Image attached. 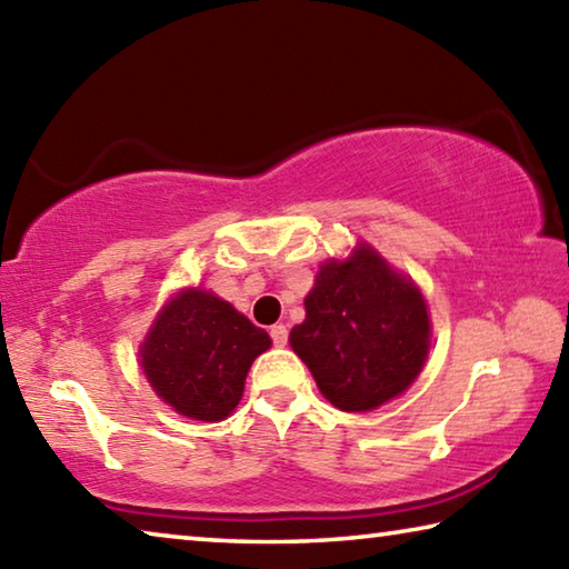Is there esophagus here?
<instances>
[{
    "mask_svg": "<svg viewBox=\"0 0 569 569\" xmlns=\"http://www.w3.org/2000/svg\"><path fill=\"white\" fill-rule=\"evenodd\" d=\"M271 341H273L276 346H286V343H288V329H286L283 323L271 326Z\"/></svg>",
    "mask_w": 569,
    "mask_h": 569,
    "instance_id": "esophagus-1",
    "label": "esophagus"
}]
</instances>
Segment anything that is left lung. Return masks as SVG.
I'll return each mask as SVG.
<instances>
[{
  "label": "left lung",
  "instance_id": "8db88e82",
  "mask_svg": "<svg viewBox=\"0 0 569 569\" xmlns=\"http://www.w3.org/2000/svg\"><path fill=\"white\" fill-rule=\"evenodd\" d=\"M293 351L341 411H371L419 377L429 353V316L419 288L369 246L326 263L293 326Z\"/></svg>",
  "mask_w": 569,
  "mask_h": 569
}]
</instances>
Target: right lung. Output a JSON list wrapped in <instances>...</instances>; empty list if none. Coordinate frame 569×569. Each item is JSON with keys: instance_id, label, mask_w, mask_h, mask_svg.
<instances>
[{"instance_id": "1", "label": "right lung", "mask_w": 569, "mask_h": 569, "mask_svg": "<svg viewBox=\"0 0 569 569\" xmlns=\"http://www.w3.org/2000/svg\"><path fill=\"white\" fill-rule=\"evenodd\" d=\"M268 346V333L228 301L190 288L158 316L140 356L162 401L182 417L220 421L238 407L250 363Z\"/></svg>"}]
</instances>
